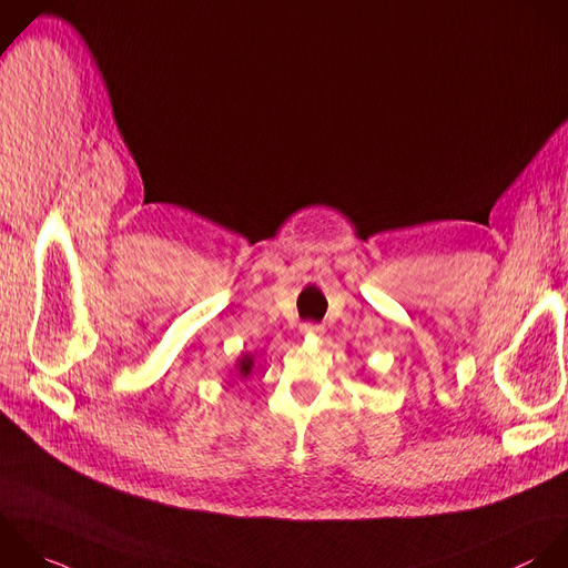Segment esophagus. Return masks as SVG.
<instances>
[{
    "label": "esophagus",
    "mask_w": 568,
    "mask_h": 568,
    "mask_svg": "<svg viewBox=\"0 0 568 568\" xmlns=\"http://www.w3.org/2000/svg\"><path fill=\"white\" fill-rule=\"evenodd\" d=\"M301 332H303L305 336H318V334H323V325H321V323H303V325H301Z\"/></svg>",
    "instance_id": "esophagus-1"
}]
</instances>
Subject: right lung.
<instances>
[{"instance_id": "1", "label": "right lung", "mask_w": 568, "mask_h": 568, "mask_svg": "<svg viewBox=\"0 0 568 568\" xmlns=\"http://www.w3.org/2000/svg\"><path fill=\"white\" fill-rule=\"evenodd\" d=\"M250 369H252V358H250V356H243V358L239 361V374H241V376H247Z\"/></svg>"}]
</instances>
